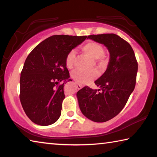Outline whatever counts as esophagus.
Here are the masks:
<instances>
[{
	"label": "esophagus",
	"mask_w": 157,
	"mask_h": 157,
	"mask_svg": "<svg viewBox=\"0 0 157 157\" xmlns=\"http://www.w3.org/2000/svg\"><path fill=\"white\" fill-rule=\"evenodd\" d=\"M76 85H77V87H78V89H81L82 87H83V86H82V85L79 84H78V83H76Z\"/></svg>",
	"instance_id": "obj_1"
}]
</instances>
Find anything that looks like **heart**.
Instances as JSON below:
<instances>
[{
  "instance_id": "heart-1",
  "label": "heart",
  "mask_w": 157,
  "mask_h": 157,
  "mask_svg": "<svg viewBox=\"0 0 157 157\" xmlns=\"http://www.w3.org/2000/svg\"><path fill=\"white\" fill-rule=\"evenodd\" d=\"M84 54L88 55L96 60L100 67H105L107 64V57L105 55V48L100 43L95 41H89L81 47ZM75 60V52L71 50L66 55L65 64L68 68H73ZM99 73L96 69L90 71L76 70L72 73V78L76 82L81 84H88L98 78Z\"/></svg>"
}]
</instances>
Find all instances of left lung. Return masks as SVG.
Listing matches in <instances>:
<instances>
[{"label": "left lung", "instance_id": "8db88e82", "mask_svg": "<svg viewBox=\"0 0 157 157\" xmlns=\"http://www.w3.org/2000/svg\"><path fill=\"white\" fill-rule=\"evenodd\" d=\"M88 38L107 48L109 63L105 73L95 81L100 89L86 86L78 91L77 97L86 118L104 123L118 115L125 106L136 85L138 62L130 44L117 34H92Z\"/></svg>", "mask_w": 157, "mask_h": 157}]
</instances>
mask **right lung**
Here are the masks:
<instances>
[{
  "label": "right lung",
  "mask_w": 157,
  "mask_h": 157,
  "mask_svg": "<svg viewBox=\"0 0 157 157\" xmlns=\"http://www.w3.org/2000/svg\"><path fill=\"white\" fill-rule=\"evenodd\" d=\"M86 37L51 36L26 58L21 73L19 98L25 114L34 123L47 126L59 119L65 98L63 86L71 80L66 56Z\"/></svg>",
  "instance_id": "1"
}]
</instances>
